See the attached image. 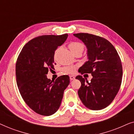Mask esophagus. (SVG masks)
Masks as SVG:
<instances>
[{"instance_id":"1","label":"esophagus","mask_w":134,"mask_h":134,"mask_svg":"<svg viewBox=\"0 0 134 134\" xmlns=\"http://www.w3.org/2000/svg\"><path fill=\"white\" fill-rule=\"evenodd\" d=\"M69 78H70V80H74L75 79V77L74 76H69Z\"/></svg>"}]
</instances>
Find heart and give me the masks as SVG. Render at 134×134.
I'll list each match as a JSON object with an SVG mask.
<instances>
[{
  "label": "heart",
  "instance_id": "1",
  "mask_svg": "<svg viewBox=\"0 0 134 134\" xmlns=\"http://www.w3.org/2000/svg\"><path fill=\"white\" fill-rule=\"evenodd\" d=\"M68 47L70 49L71 52H72L73 54H76V53H81L83 52L84 49V44L81 42L79 41H71L69 44ZM57 51L55 53V56ZM77 66H65L62 68V71L66 74H73L76 71Z\"/></svg>",
  "mask_w": 134,
  "mask_h": 134
}]
</instances>
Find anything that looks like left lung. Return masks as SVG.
Wrapping results in <instances>:
<instances>
[{"mask_svg": "<svg viewBox=\"0 0 134 134\" xmlns=\"http://www.w3.org/2000/svg\"><path fill=\"white\" fill-rule=\"evenodd\" d=\"M74 35L81 40L88 49V61L79 72L93 76L90 82L82 76L76 77L81 82L79 96L88 109H103L111 103L120 88L122 76L120 57L114 46L105 38L86 33Z\"/></svg>", "mask_w": 134, "mask_h": 134, "instance_id": "left-lung-1", "label": "left lung"}]
</instances>
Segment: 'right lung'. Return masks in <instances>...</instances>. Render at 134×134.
<instances>
[{"mask_svg": "<svg viewBox=\"0 0 134 134\" xmlns=\"http://www.w3.org/2000/svg\"><path fill=\"white\" fill-rule=\"evenodd\" d=\"M68 36H37L23 47L18 57L16 76L18 89L27 105L38 114L49 116L55 113L69 84L68 75L58 77L55 81L46 76L56 65L55 51L65 43Z\"/></svg>", "mask_w": 134, "mask_h": 134, "instance_id": "right-lung-1", "label": "right lung"}]
</instances>
